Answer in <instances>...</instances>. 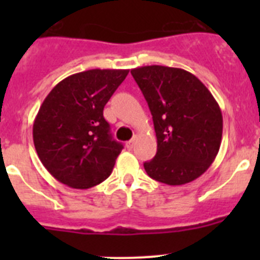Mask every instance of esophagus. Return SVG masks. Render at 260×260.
Here are the masks:
<instances>
[{
  "label": "esophagus",
  "mask_w": 260,
  "mask_h": 260,
  "mask_svg": "<svg viewBox=\"0 0 260 260\" xmlns=\"http://www.w3.org/2000/svg\"><path fill=\"white\" fill-rule=\"evenodd\" d=\"M135 142H137V137H134V138H133V139H130V141H128V142H126V147H127L128 150H132L133 147H134Z\"/></svg>",
  "instance_id": "esophagus-1"
}]
</instances>
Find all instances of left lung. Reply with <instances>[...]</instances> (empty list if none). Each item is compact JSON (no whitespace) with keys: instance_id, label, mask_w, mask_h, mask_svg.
Listing matches in <instances>:
<instances>
[{"instance_id":"obj_1","label":"left lung","mask_w":260,"mask_h":260,"mask_svg":"<svg viewBox=\"0 0 260 260\" xmlns=\"http://www.w3.org/2000/svg\"><path fill=\"white\" fill-rule=\"evenodd\" d=\"M132 75L151 110L157 152L147 174L171 186L197 180L215 160L222 137L219 104L198 78L183 69L152 65Z\"/></svg>"}]
</instances>
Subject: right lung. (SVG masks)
<instances>
[{"mask_svg":"<svg viewBox=\"0 0 260 260\" xmlns=\"http://www.w3.org/2000/svg\"><path fill=\"white\" fill-rule=\"evenodd\" d=\"M127 74L110 69L82 71L48 93L32 135L40 161L57 181L89 189L110 176L123 146L110 134L103 110Z\"/></svg>","mask_w":260,"mask_h":260,"instance_id":"right-lung-1","label":"right lung"}]
</instances>
